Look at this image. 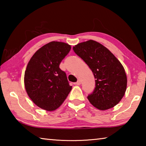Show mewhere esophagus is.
Listing matches in <instances>:
<instances>
[{"mask_svg":"<svg viewBox=\"0 0 146 146\" xmlns=\"http://www.w3.org/2000/svg\"><path fill=\"white\" fill-rule=\"evenodd\" d=\"M80 84H81V81L80 80H78L77 82L75 83V85H77V86H79V85H80Z\"/></svg>","mask_w":146,"mask_h":146,"instance_id":"1","label":"esophagus"}]
</instances>
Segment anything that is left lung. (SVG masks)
Here are the masks:
<instances>
[{
	"instance_id": "left-lung-1",
	"label": "left lung",
	"mask_w": 146,
	"mask_h": 146,
	"mask_svg": "<svg viewBox=\"0 0 146 146\" xmlns=\"http://www.w3.org/2000/svg\"><path fill=\"white\" fill-rule=\"evenodd\" d=\"M73 49L87 64L96 79L95 90L88 97L91 104L100 110H107L119 103L127 82L120 62L108 48L93 40L79 43Z\"/></svg>"
}]
</instances>
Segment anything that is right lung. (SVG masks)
<instances>
[{
    "label": "right lung",
    "mask_w": 146,
    "mask_h": 146,
    "mask_svg": "<svg viewBox=\"0 0 146 146\" xmlns=\"http://www.w3.org/2000/svg\"><path fill=\"white\" fill-rule=\"evenodd\" d=\"M71 47L62 42L45 44L32 56L24 73L27 94L35 104L52 111L62 104L72 89L59 65Z\"/></svg>",
    "instance_id": "add662e5"
}]
</instances>
